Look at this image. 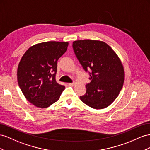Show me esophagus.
Wrapping results in <instances>:
<instances>
[{"instance_id":"34e87169","label":"esophagus","mask_w":150,"mask_h":150,"mask_svg":"<svg viewBox=\"0 0 150 150\" xmlns=\"http://www.w3.org/2000/svg\"><path fill=\"white\" fill-rule=\"evenodd\" d=\"M74 85H75V83H68V85H69V86H74Z\"/></svg>"}]
</instances>
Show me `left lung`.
I'll return each mask as SVG.
<instances>
[{"label":"left lung","instance_id":"obj_1","mask_svg":"<svg viewBox=\"0 0 150 150\" xmlns=\"http://www.w3.org/2000/svg\"><path fill=\"white\" fill-rule=\"evenodd\" d=\"M73 48L83 69H91V82L85 85L86 93L80 100L93 109L106 108L117 97L123 86L125 71L120 58L102 41H75Z\"/></svg>","mask_w":150,"mask_h":150}]
</instances>
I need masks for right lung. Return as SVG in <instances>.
Returning a JSON list of instances; mask_svg holds the SVG:
<instances>
[{
    "label": "right lung",
    "instance_id": "add662e5",
    "mask_svg": "<svg viewBox=\"0 0 150 150\" xmlns=\"http://www.w3.org/2000/svg\"><path fill=\"white\" fill-rule=\"evenodd\" d=\"M68 42L48 41L25 51L18 68V82L23 95L37 108H46L57 102L65 86L57 82L58 59L66 52Z\"/></svg>",
    "mask_w": 150,
    "mask_h": 150
}]
</instances>
